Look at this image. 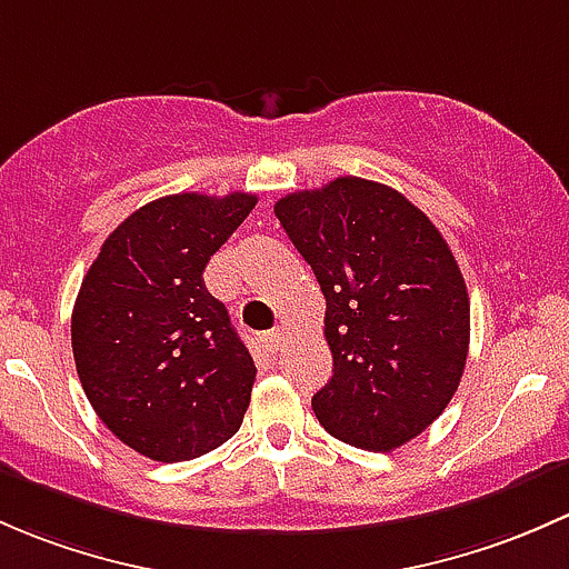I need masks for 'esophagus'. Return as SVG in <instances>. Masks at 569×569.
<instances>
[{
  "instance_id": "1",
  "label": "esophagus",
  "mask_w": 569,
  "mask_h": 569,
  "mask_svg": "<svg viewBox=\"0 0 569 569\" xmlns=\"http://www.w3.org/2000/svg\"><path fill=\"white\" fill-rule=\"evenodd\" d=\"M262 348L268 350V353H279V350L284 348V331H268L266 337H262Z\"/></svg>"
}]
</instances>
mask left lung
Returning a JSON list of instances; mask_svg holds the SVG:
<instances>
[{
  "instance_id": "left-lung-1",
  "label": "left lung",
  "mask_w": 569,
  "mask_h": 569,
  "mask_svg": "<svg viewBox=\"0 0 569 569\" xmlns=\"http://www.w3.org/2000/svg\"><path fill=\"white\" fill-rule=\"evenodd\" d=\"M273 213L326 296L333 375L315 416L350 447H402L466 370L471 303L452 249L400 191L353 174L287 194Z\"/></svg>"
}]
</instances>
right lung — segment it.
Listing matches in <instances>:
<instances>
[{
	"mask_svg": "<svg viewBox=\"0 0 569 569\" xmlns=\"http://www.w3.org/2000/svg\"><path fill=\"white\" fill-rule=\"evenodd\" d=\"M254 194H169L103 241L70 318L76 372L103 425L158 462L230 441L257 367L202 271L243 224Z\"/></svg>",
	"mask_w": 569,
	"mask_h": 569,
	"instance_id": "add662e5",
	"label": "right lung"
}]
</instances>
